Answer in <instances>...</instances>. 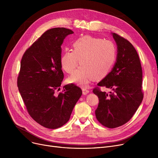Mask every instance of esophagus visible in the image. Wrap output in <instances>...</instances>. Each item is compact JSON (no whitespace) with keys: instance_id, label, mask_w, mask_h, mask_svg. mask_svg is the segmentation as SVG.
Returning <instances> with one entry per match:
<instances>
[{"instance_id":"34e87169","label":"esophagus","mask_w":158,"mask_h":158,"mask_svg":"<svg viewBox=\"0 0 158 158\" xmlns=\"http://www.w3.org/2000/svg\"><path fill=\"white\" fill-rule=\"evenodd\" d=\"M82 94H83V95H86L89 92V90H88V89L85 88H82Z\"/></svg>"}]
</instances>
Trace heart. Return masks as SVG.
I'll return each mask as SVG.
<instances>
[{
    "mask_svg": "<svg viewBox=\"0 0 158 158\" xmlns=\"http://www.w3.org/2000/svg\"><path fill=\"white\" fill-rule=\"evenodd\" d=\"M73 50L66 49L61 64L68 73H73L79 64L82 65L71 76L70 83L86 87L95 79H102L108 74L117 60V48L113 41L86 35L73 41Z\"/></svg>",
    "mask_w": 158,
    "mask_h": 158,
    "instance_id": "1",
    "label": "heart"
}]
</instances>
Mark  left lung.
Wrapping results in <instances>:
<instances>
[{
    "label": "left lung",
    "mask_w": 158,
    "mask_h": 158,
    "mask_svg": "<svg viewBox=\"0 0 158 158\" xmlns=\"http://www.w3.org/2000/svg\"><path fill=\"white\" fill-rule=\"evenodd\" d=\"M117 45V56L111 71L97 84L112 90L110 94L93 90L99 103L96 118L105 127L115 128L127 123L142 102V69L138 54L129 41L111 33Z\"/></svg>",
    "instance_id": "left-lung-1"
}]
</instances>
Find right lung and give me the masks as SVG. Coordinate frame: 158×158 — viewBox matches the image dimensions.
<instances>
[{
  "label": "right lung",
  "mask_w": 158,
  "mask_h": 158,
  "mask_svg": "<svg viewBox=\"0 0 158 158\" xmlns=\"http://www.w3.org/2000/svg\"><path fill=\"white\" fill-rule=\"evenodd\" d=\"M73 32L64 27L47 31L24 53L17 80L19 92L29 114L46 128L63 126L70 117L82 90L73 84L60 89L61 45Z\"/></svg>",
  "instance_id": "1"
}]
</instances>
